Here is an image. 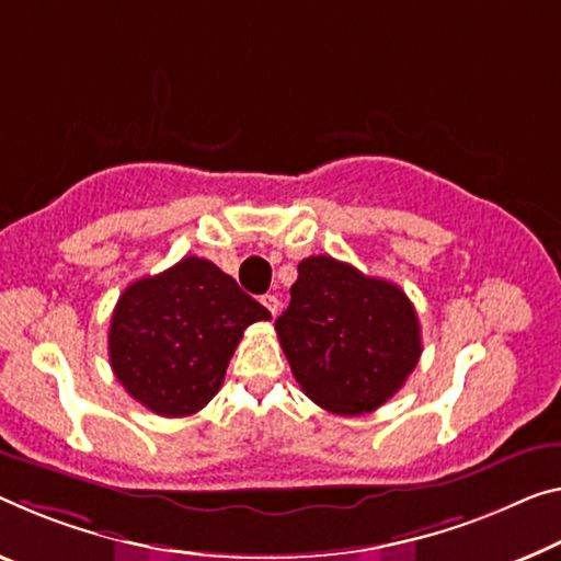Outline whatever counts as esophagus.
<instances>
[{
	"mask_svg": "<svg viewBox=\"0 0 561 561\" xmlns=\"http://www.w3.org/2000/svg\"><path fill=\"white\" fill-rule=\"evenodd\" d=\"M261 304H263L265 308H268V310H271V316H278L280 300H278V298H275V296H271V293H268V296H263V298H261Z\"/></svg>",
	"mask_w": 561,
	"mask_h": 561,
	"instance_id": "esophagus-1",
	"label": "esophagus"
}]
</instances>
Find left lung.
Here are the masks:
<instances>
[{"label": "left lung", "mask_w": 561, "mask_h": 561, "mask_svg": "<svg viewBox=\"0 0 561 561\" xmlns=\"http://www.w3.org/2000/svg\"><path fill=\"white\" fill-rule=\"evenodd\" d=\"M275 331L304 393L341 416L383 407L421 358V325L407 293L331 255L298 263Z\"/></svg>", "instance_id": "8db88e82"}]
</instances>
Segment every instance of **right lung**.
Wrapping results in <instances>:
<instances>
[{
    "mask_svg": "<svg viewBox=\"0 0 561 561\" xmlns=\"http://www.w3.org/2000/svg\"><path fill=\"white\" fill-rule=\"evenodd\" d=\"M268 308L205 257L135 280L112 310L110 366L158 416H193L220 391L243 331Z\"/></svg>",
    "mask_w": 561,
    "mask_h": 561,
    "instance_id": "obj_1",
    "label": "right lung"
}]
</instances>
